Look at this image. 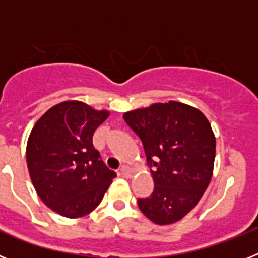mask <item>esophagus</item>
I'll list each match as a JSON object with an SVG mask.
<instances>
[{
  "label": "esophagus",
  "mask_w": 258,
  "mask_h": 258,
  "mask_svg": "<svg viewBox=\"0 0 258 258\" xmlns=\"http://www.w3.org/2000/svg\"><path fill=\"white\" fill-rule=\"evenodd\" d=\"M120 174H121L124 178H131L132 175H133V170H132L129 166L124 165L121 166V169H120Z\"/></svg>",
  "instance_id": "34e87169"
}]
</instances>
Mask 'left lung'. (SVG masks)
<instances>
[{
    "label": "left lung",
    "instance_id": "obj_1",
    "mask_svg": "<svg viewBox=\"0 0 258 258\" xmlns=\"http://www.w3.org/2000/svg\"><path fill=\"white\" fill-rule=\"evenodd\" d=\"M143 143L154 191L138 207L156 225H170L190 213L213 174L216 137L208 118L177 101L152 103L122 115Z\"/></svg>",
    "mask_w": 258,
    "mask_h": 258
}]
</instances>
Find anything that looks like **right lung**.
<instances>
[{"mask_svg": "<svg viewBox=\"0 0 258 258\" xmlns=\"http://www.w3.org/2000/svg\"><path fill=\"white\" fill-rule=\"evenodd\" d=\"M108 116L107 109L64 101L47 109L31 131L29 177L45 206L63 217L94 211L116 177L93 147V134Z\"/></svg>", "mask_w": 258, "mask_h": 258, "instance_id": "right-lung-1", "label": "right lung"}]
</instances>
